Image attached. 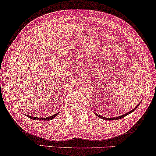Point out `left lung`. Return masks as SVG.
I'll return each mask as SVG.
<instances>
[{
    "label": "left lung",
    "instance_id": "8db88e82",
    "mask_svg": "<svg viewBox=\"0 0 156 156\" xmlns=\"http://www.w3.org/2000/svg\"><path fill=\"white\" fill-rule=\"evenodd\" d=\"M140 104H138L137 106H136V107H135V108H134L133 110H131L130 112H128V113H126V114H125L122 115V116H118V117H115V118H111V119L105 118V117H103V116H100V115H98V114H96L98 117H100V118H101V119H105V120H109V121H112V120H118V119H122V118H123V117H125L126 116H127V115H128V114L131 113V112H133L135 111V110L136 108H137L139 105H140Z\"/></svg>",
    "mask_w": 156,
    "mask_h": 156
}]
</instances>
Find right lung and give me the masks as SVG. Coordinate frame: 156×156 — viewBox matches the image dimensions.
<instances>
[{"instance_id": "right-lung-1", "label": "right lung", "mask_w": 156, "mask_h": 156, "mask_svg": "<svg viewBox=\"0 0 156 156\" xmlns=\"http://www.w3.org/2000/svg\"><path fill=\"white\" fill-rule=\"evenodd\" d=\"M58 114V113H57L56 114H54L53 116H51L49 117H47V118H38V117H34V116H28V117H29L30 119H35V120H38V121H50V120L53 119L54 118H55L57 115Z\"/></svg>"}]
</instances>
